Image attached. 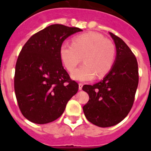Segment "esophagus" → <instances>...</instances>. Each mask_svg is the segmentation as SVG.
Listing matches in <instances>:
<instances>
[{
  "mask_svg": "<svg viewBox=\"0 0 151 151\" xmlns=\"http://www.w3.org/2000/svg\"><path fill=\"white\" fill-rule=\"evenodd\" d=\"M82 86H83V84H82V83L78 84V89H79V90H82Z\"/></svg>",
  "mask_w": 151,
  "mask_h": 151,
  "instance_id": "esophagus-1",
  "label": "esophagus"
}]
</instances>
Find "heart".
Returning <instances> with one entry per match:
<instances>
[{
  "instance_id": "b5f03b06",
  "label": "heart",
  "mask_w": 151,
  "mask_h": 151,
  "mask_svg": "<svg viewBox=\"0 0 151 151\" xmlns=\"http://www.w3.org/2000/svg\"><path fill=\"white\" fill-rule=\"evenodd\" d=\"M63 64L72 72L82 60L85 63L72 73V78L87 82L103 78L113 69L116 60L115 45L103 35L94 32L76 36L73 43L63 42L60 47Z\"/></svg>"
}]
</instances>
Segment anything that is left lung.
Wrapping results in <instances>:
<instances>
[{
  "label": "left lung",
  "instance_id": "8db88e82",
  "mask_svg": "<svg viewBox=\"0 0 151 151\" xmlns=\"http://www.w3.org/2000/svg\"><path fill=\"white\" fill-rule=\"evenodd\" d=\"M116 48L111 71L98 83L85 85L89 95L83 106L88 120L99 127L113 126L126 117L134 104L138 85V67L135 56L126 44L110 32Z\"/></svg>",
  "mask_w": 151,
  "mask_h": 151
}]
</instances>
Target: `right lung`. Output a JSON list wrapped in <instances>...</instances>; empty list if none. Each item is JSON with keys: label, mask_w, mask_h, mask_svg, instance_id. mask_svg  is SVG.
Masks as SVG:
<instances>
[{"label": "right lung", "mask_w": 151, "mask_h": 151, "mask_svg": "<svg viewBox=\"0 0 151 151\" xmlns=\"http://www.w3.org/2000/svg\"><path fill=\"white\" fill-rule=\"evenodd\" d=\"M82 29L54 24L33 35L16 63L14 90L19 108L28 120L46 124L59 118L78 90L63 66L60 47Z\"/></svg>", "instance_id": "add662e5"}]
</instances>
